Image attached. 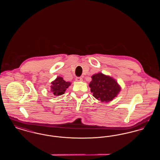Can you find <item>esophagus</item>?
Listing matches in <instances>:
<instances>
[{"label": "esophagus", "instance_id": "obj_1", "mask_svg": "<svg viewBox=\"0 0 160 160\" xmlns=\"http://www.w3.org/2000/svg\"><path fill=\"white\" fill-rule=\"evenodd\" d=\"M76 80L77 82H81V81L83 80V78L81 77H78L76 78Z\"/></svg>", "mask_w": 160, "mask_h": 160}]
</instances>
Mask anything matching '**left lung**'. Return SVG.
<instances>
[{
    "label": "left lung",
    "mask_w": 160,
    "mask_h": 160,
    "mask_svg": "<svg viewBox=\"0 0 160 160\" xmlns=\"http://www.w3.org/2000/svg\"><path fill=\"white\" fill-rule=\"evenodd\" d=\"M89 84L93 96L102 102H108L116 97L121 88L113 78L98 73L92 77Z\"/></svg>",
    "instance_id": "8db88e82"
}]
</instances>
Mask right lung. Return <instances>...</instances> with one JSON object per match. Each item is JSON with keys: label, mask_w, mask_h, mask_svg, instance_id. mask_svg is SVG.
Masks as SVG:
<instances>
[{"label": "right lung", "mask_w": 160, "mask_h": 160, "mask_svg": "<svg viewBox=\"0 0 160 160\" xmlns=\"http://www.w3.org/2000/svg\"><path fill=\"white\" fill-rule=\"evenodd\" d=\"M52 84L51 92L55 96H58L64 93L67 88L70 86L71 83L65 82L62 77H59L52 82Z\"/></svg>", "instance_id": "add662e5"}]
</instances>
